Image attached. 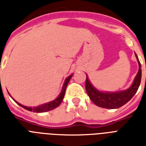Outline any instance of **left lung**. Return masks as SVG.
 Listing matches in <instances>:
<instances>
[{
    "instance_id": "left-lung-1",
    "label": "left lung",
    "mask_w": 146,
    "mask_h": 146,
    "mask_svg": "<svg viewBox=\"0 0 146 146\" xmlns=\"http://www.w3.org/2000/svg\"><path fill=\"white\" fill-rule=\"evenodd\" d=\"M139 63V71L133 81V83L129 89L125 91L117 92H102L94 88L90 83L89 79L87 77L86 80V90L92 102L97 106L108 109L119 108L125 104H127L134 95L136 93L141 82L142 78V70H141L140 62L138 57L136 54Z\"/></svg>"
}]
</instances>
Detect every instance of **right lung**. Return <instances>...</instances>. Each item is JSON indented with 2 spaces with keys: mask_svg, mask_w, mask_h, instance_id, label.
Wrapping results in <instances>:
<instances>
[{
  "mask_svg": "<svg viewBox=\"0 0 146 146\" xmlns=\"http://www.w3.org/2000/svg\"><path fill=\"white\" fill-rule=\"evenodd\" d=\"M72 75H70V76L66 78V80H65V82H64V84L63 86V88H62V90H61V92L60 94L59 95V96L56 98L55 100L52 101V102H48V103H46V104H42L41 106H38V107H35V108H29V107H26V106H23V105H22L20 104L19 103L15 101L13 98V99L14 100L15 102H17V104L20 105L22 108H23L26 109V110H28L29 111H33V112H36V113H42V112H46V111H50V110H53V109L56 108L57 107L59 106L60 104H61L62 101L64 99V95H65V91H66V86H67V84H68L69 81L71 79L72 77Z\"/></svg>",
  "mask_w": 146,
  "mask_h": 146,
  "instance_id": "1",
  "label": "right lung"
}]
</instances>
